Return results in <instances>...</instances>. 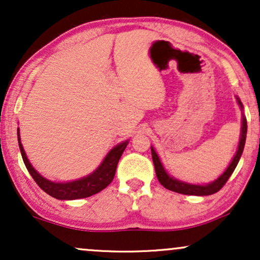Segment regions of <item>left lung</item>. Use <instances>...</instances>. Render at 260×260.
I'll list each match as a JSON object with an SVG mask.
<instances>
[{
    "mask_svg": "<svg viewBox=\"0 0 260 260\" xmlns=\"http://www.w3.org/2000/svg\"><path fill=\"white\" fill-rule=\"evenodd\" d=\"M237 99V104L240 105L241 111H243V105L241 103L240 98L236 96ZM246 137H247V120L242 113V126H241V136H240V142H238V148L237 151H236L234 159H232L231 162H230L229 168L225 170V172L217 177L215 181L210 182V183L207 184H193L188 183V182L180 181L177 178L172 177L168 174L165 168H164L162 162H161L159 155L156 154L155 149L151 147V156H153V162L155 166V172H156L157 180L166 189L172 190V192L181 193V194H187V196H210L214 194V193L219 192L221 189L223 184L228 182L230 176L232 175V172L235 171L236 166H237L238 161L241 159V155L243 153L244 149V143H246Z\"/></svg>",
    "mask_w": 260,
    "mask_h": 260,
    "instance_id": "obj_1",
    "label": "left lung"
}]
</instances>
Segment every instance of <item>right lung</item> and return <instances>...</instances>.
Masks as SVG:
<instances>
[{
  "instance_id": "1",
  "label": "right lung",
  "mask_w": 260,
  "mask_h": 260,
  "mask_svg": "<svg viewBox=\"0 0 260 260\" xmlns=\"http://www.w3.org/2000/svg\"><path fill=\"white\" fill-rule=\"evenodd\" d=\"M17 134L20 153H22L23 161H24L25 168L29 171V174L31 175V177L34 178L38 186L44 192H46L47 194L53 197V198L59 199V201H73V199L86 198V197L96 194L100 190H103L104 188L109 186L112 182L113 177H115L118 160H120L124 149L128 145V142H129V140H124V142L113 147L107 153L106 156L104 157L103 162L98 166V169L88 176L70 182H53L45 178L44 176H41L37 170L32 168V165L29 162L28 157H26L22 142H20L19 128H17Z\"/></svg>"
}]
</instances>
